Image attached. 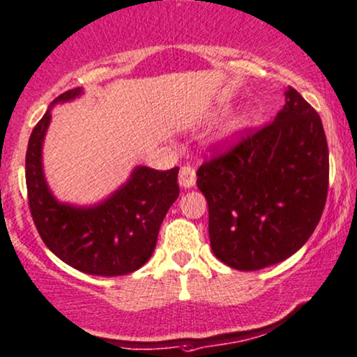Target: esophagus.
<instances>
[{"instance_id": "obj_1", "label": "esophagus", "mask_w": 357, "mask_h": 357, "mask_svg": "<svg viewBox=\"0 0 357 357\" xmlns=\"http://www.w3.org/2000/svg\"><path fill=\"white\" fill-rule=\"evenodd\" d=\"M194 183H196V171L191 166H183L181 171H179V184L184 189H189L194 186Z\"/></svg>"}]
</instances>
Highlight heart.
I'll list each match as a JSON object with an SVG mask.
<instances>
[{"instance_id": "1", "label": "heart", "mask_w": 357, "mask_h": 357, "mask_svg": "<svg viewBox=\"0 0 357 357\" xmlns=\"http://www.w3.org/2000/svg\"><path fill=\"white\" fill-rule=\"evenodd\" d=\"M242 125H243V120H236L231 126H229V132H236V130L241 128Z\"/></svg>"}]
</instances>
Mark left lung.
<instances>
[{"instance_id":"8db88e82","label":"left lung","mask_w":357,"mask_h":357,"mask_svg":"<svg viewBox=\"0 0 357 357\" xmlns=\"http://www.w3.org/2000/svg\"><path fill=\"white\" fill-rule=\"evenodd\" d=\"M219 146L197 169L214 255L245 272L288 259L311 237L326 204L329 155L317 110L288 87L273 121L218 153Z\"/></svg>"}]
</instances>
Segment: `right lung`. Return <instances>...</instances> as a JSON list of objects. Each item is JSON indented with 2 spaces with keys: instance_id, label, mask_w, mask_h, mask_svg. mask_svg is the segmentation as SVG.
<instances>
[{
  "instance_id": "right-lung-1",
  "label": "right lung",
  "mask_w": 357,
  "mask_h": 357,
  "mask_svg": "<svg viewBox=\"0 0 357 357\" xmlns=\"http://www.w3.org/2000/svg\"><path fill=\"white\" fill-rule=\"evenodd\" d=\"M82 89L61 93L54 103L74 100ZM51 110L38 121L26 151L29 211L47 249L70 267L98 277L138 270L153 255L161 222L179 196L178 171L138 166L108 199L92 207L61 204L43 173V142Z\"/></svg>"
}]
</instances>
